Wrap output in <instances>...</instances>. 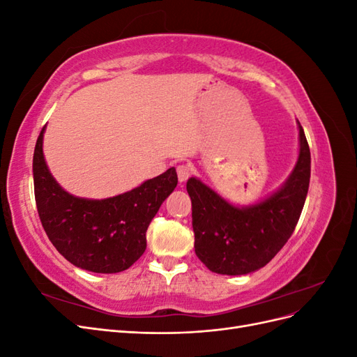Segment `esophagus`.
<instances>
[{
  "instance_id": "1",
  "label": "esophagus",
  "mask_w": 357,
  "mask_h": 357,
  "mask_svg": "<svg viewBox=\"0 0 357 357\" xmlns=\"http://www.w3.org/2000/svg\"><path fill=\"white\" fill-rule=\"evenodd\" d=\"M190 174H192V168H190V165H188V164H181V165H178V167H177V176H178V181H180V183L186 181V180L190 177Z\"/></svg>"
}]
</instances>
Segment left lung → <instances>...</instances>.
<instances>
[{
    "instance_id": "obj_1",
    "label": "left lung",
    "mask_w": 357,
    "mask_h": 357,
    "mask_svg": "<svg viewBox=\"0 0 357 357\" xmlns=\"http://www.w3.org/2000/svg\"><path fill=\"white\" fill-rule=\"evenodd\" d=\"M299 125V156L271 197L248 207H235L195 177L188 180L192 201L195 253L210 271L243 275L265 266L294 234L310 186L311 156Z\"/></svg>"
}]
</instances>
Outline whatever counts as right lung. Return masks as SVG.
I'll return each mask as SVG.
<instances>
[{
    "label": "right lung",
    "mask_w": 357,
    "mask_h": 357,
    "mask_svg": "<svg viewBox=\"0 0 357 357\" xmlns=\"http://www.w3.org/2000/svg\"><path fill=\"white\" fill-rule=\"evenodd\" d=\"M45 129L37 138L32 172L37 211L49 240L68 262L86 271H125L146 250L149 225L177 186L176 168L113 198L73 197L58 185L46 165Z\"/></svg>",
    "instance_id": "1"
}]
</instances>
